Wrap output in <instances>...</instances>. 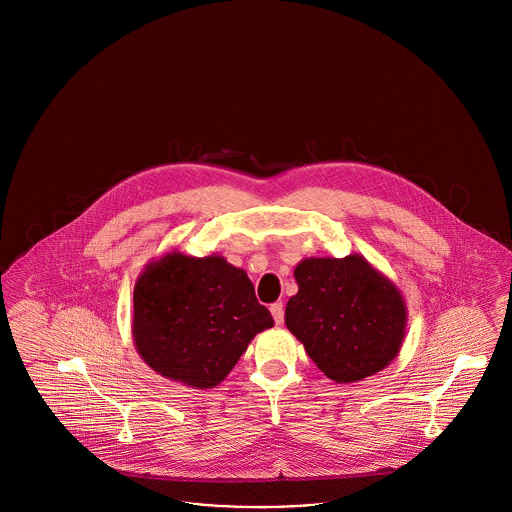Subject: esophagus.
I'll return each mask as SVG.
<instances>
[{
	"label": "esophagus",
	"mask_w": 512,
	"mask_h": 512,
	"mask_svg": "<svg viewBox=\"0 0 512 512\" xmlns=\"http://www.w3.org/2000/svg\"><path fill=\"white\" fill-rule=\"evenodd\" d=\"M270 313H272L276 324H282V322H284V303H282V301L272 303V305H270Z\"/></svg>",
	"instance_id": "34e87169"
}]
</instances>
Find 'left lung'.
<instances>
[{
	"instance_id": "obj_1",
	"label": "left lung",
	"mask_w": 512,
	"mask_h": 512,
	"mask_svg": "<svg viewBox=\"0 0 512 512\" xmlns=\"http://www.w3.org/2000/svg\"><path fill=\"white\" fill-rule=\"evenodd\" d=\"M293 276L299 292L286 305V326L330 380L359 382L397 357L407 307L365 257L303 259Z\"/></svg>"
}]
</instances>
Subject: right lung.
Returning <instances> with one entry per match:
<instances>
[{
	"mask_svg": "<svg viewBox=\"0 0 512 512\" xmlns=\"http://www.w3.org/2000/svg\"><path fill=\"white\" fill-rule=\"evenodd\" d=\"M272 324L245 270L220 255L172 251L149 263L134 286L132 338L140 357L197 390L220 384Z\"/></svg>",
	"mask_w": 512,
	"mask_h": 512,
	"instance_id": "obj_1",
	"label": "right lung"
}]
</instances>
